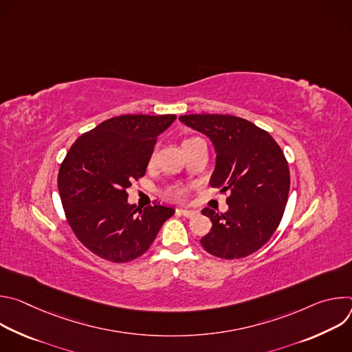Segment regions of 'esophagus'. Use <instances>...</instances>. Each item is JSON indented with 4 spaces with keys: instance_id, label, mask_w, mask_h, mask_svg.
Returning <instances> with one entry per match:
<instances>
[{
    "instance_id": "obj_1",
    "label": "esophagus",
    "mask_w": 352,
    "mask_h": 352,
    "mask_svg": "<svg viewBox=\"0 0 352 352\" xmlns=\"http://www.w3.org/2000/svg\"><path fill=\"white\" fill-rule=\"evenodd\" d=\"M177 212H178L179 214L185 216V217H193V216H196V213H197V212H195V210H188V209H178Z\"/></svg>"
}]
</instances>
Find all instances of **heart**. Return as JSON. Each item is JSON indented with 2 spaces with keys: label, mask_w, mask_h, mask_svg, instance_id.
Returning <instances> with one entry per match:
<instances>
[{
  "label": "heart",
  "mask_w": 352,
  "mask_h": 352,
  "mask_svg": "<svg viewBox=\"0 0 352 352\" xmlns=\"http://www.w3.org/2000/svg\"><path fill=\"white\" fill-rule=\"evenodd\" d=\"M189 140H192V139H186L184 143H186V142H189ZM185 193H186V188H184V186H174V188H171V189L167 190V196H170V197H173V199H177V200L184 199V197H185Z\"/></svg>",
  "instance_id": "b5f03b06"
}]
</instances>
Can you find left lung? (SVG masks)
Returning a JSON list of instances; mask_svg holds the SVG:
<instances>
[{"label":"left lung","instance_id":"1","mask_svg":"<svg viewBox=\"0 0 352 352\" xmlns=\"http://www.w3.org/2000/svg\"><path fill=\"white\" fill-rule=\"evenodd\" d=\"M179 121L212 140L216 166L209 184L228 192L224 214L202 210L212 230L200 243L230 261L256 252L278 227L287 205L289 170L283 150L269 132L234 116L190 114Z\"/></svg>","mask_w":352,"mask_h":352}]
</instances>
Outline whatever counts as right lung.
<instances>
[{
	"label": "right lung",
	"mask_w": 352,
	"mask_h": 352,
	"mask_svg": "<svg viewBox=\"0 0 352 352\" xmlns=\"http://www.w3.org/2000/svg\"><path fill=\"white\" fill-rule=\"evenodd\" d=\"M177 116H120L80 135L58 173L67 220L91 252L116 263L142 256L173 208L128 204L132 182L144 175L156 139Z\"/></svg>",
	"instance_id": "1"
}]
</instances>
